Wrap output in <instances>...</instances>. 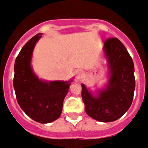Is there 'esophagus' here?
<instances>
[{
  "instance_id": "obj_1",
  "label": "esophagus",
  "mask_w": 148,
  "mask_h": 148,
  "mask_svg": "<svg viewBox=\"0 0 148 148\" xmlns=\"http://www.w3.org/2000/svg\"><path fill=\"white\" fill-rule=\"evenodd\" d=\"M80 74V73H78V74Z\"/></svg>"
}]
</instances>
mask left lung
<instances>
[{"mask_svg":"<svg viewBox=\"0 0 148 148\" xmlns=\"http://www.w3.org/2000/svg\"><path fill=\"white\" fill-rule=\"evenodd\" d=\"M109 67V80L105 89L94 96L84 84L81 95L86 113L100 122H113L129 110L135 88L134 64L127 49L118 38H109L104 43Z\"/></svg>","mask_w":148,"mask_h":148,"instance_id":"obj_1","label":"left lung"}]
</instances>
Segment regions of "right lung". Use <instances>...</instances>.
Returning a JSON list of instances; mask_svg holds the SVG:
<instances>
[{
    "mask_svg": "<svg viewBox=\"0 0 148 148\" xmlns=\"http://www.w3.org/2000/svg\"><path fill=\"white\" fill-rule=\"evenodd\" d=\"M41 37V34L34 36L17 56L13 86L17 101L22 110L36 122L48 123L60 116L64 97L73 80L43 81L34 74L31 66L32 53Z\"/></svg>",
    "mask_w": 148,
    "mask_h": 148,
    "instance_id": "obj_1",
    "label": "right lung"
}]
</instances>
